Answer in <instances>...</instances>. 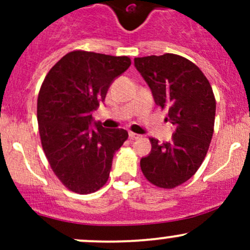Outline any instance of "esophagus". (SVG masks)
<instances>
[{"label": "esophagus", "mask_w": 250, "mask_h": 250, "mask_svg": "<svg viewBox=\"0 0 250 250\" xmlns=\"http://www.w3.org/2000/svg\"><path fill=\"white\" fill-rule=\"evenodd\" d=\"M128 135H129V139H132V140L139 139V138L141 137L140 134H137V133H134V132H129L128 133Z\"/></svg>", "instance_id": "34e87169"}]
</instances>
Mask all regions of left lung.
<instances>
[{"instance_id":"1","label":"left lung","mask_w":250,"mask_h":250,"mask_svg":"<svg viewBox=\"0 0 250 250\" xmlns=\"http://www.w3.org/2000/svg\"><path fill=\"white\" fill-rule=\"evenodd\" d=\"M134 65L175 127L170 141L150 138L152 147L140 160L141 172L157 188H174L197 172L208 152L216 107L213 89L200 67L180 55L135 58Z\"/></svg>"}]
</instances>
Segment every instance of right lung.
I'll list each match as a JSON object with an SVG mask.
<instances>
[{"instance_id":"1","label":"right lung","mask_w":250,"mask_h":250,"mask_svg":"<svg viewBox=\"0 0 250 250\" xmlns=\"http://www.w3.org/2000/svg\"><path fill=\"white\" fill-rule=\"evenodd\" d=\"M130 66L128 57L74 50L47 74L37 99L42 147L50 168L72 192H95L109 179L112 158L128 138L122 128L92 125L116 77Z\"/></svg>"}]
</instances>
